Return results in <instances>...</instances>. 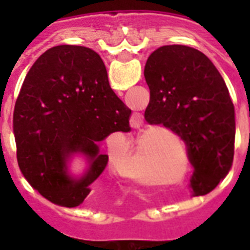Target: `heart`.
I'll list each match as a JSON object with an SVG mask.
<instances>
[{
  "mask_svg": "<svg viewBox=\"0 0 250 250\" xmlns=\"http://www.w3.org/2000/svg\"><path fill=\"white\" fill-rule=\"evenodd\" d=\"M145 158L143 155H141L139 152L136 154L135 158H134V163H132V166L130 167H127L123 170V174H125V177H128V178H132L136 182H139L142 185H152L155 184L154 182V179L148 175V174L145 171V161H143Z\"/></svg>",
  "mask_w": 250,
  "mask_h": 250,
  "instance_id": "1",
  "label": "heart"
}]
</instances>
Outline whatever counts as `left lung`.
Segmentation results:
<instances>
[{
    "instance_id": "8db88e82",
    "label": "left lung",
    "mask_w": 250,
    "mask_h": 250,
    "mask_svg": "<svg viewBox=\"0 0 250 250\" xmlns=\"http://www.w3.org/2000/svg\"><path fill=\"white\" fill-rule=\"evenodd\" d=\"M145 79L150 88L145 118L186 142L191 194L209 193L229 173L234 155V107L224 79L202 52L177 44L152 52Z\"/></svg>"
}]
</instances>
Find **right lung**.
<instances>
[{"mask_svg": "<svg viewBox=\"0 0 250 250\" xmlns=\"http://www.w3.org/2000/svg\"><path fill=\"white\" fill-rule=\"evenodd\" d=\"M130 115L109 87L96 52L80 45L53 46L32 65L14 107L21 173L53 204L82 205L108 162L99 143L112 132L130 131ZM75 156L86 161L79 176L69 167Z\"/></svg>", "mask_w": 250, "mask_h": 250, "instance_id": "right-lung-1", "label": "right lung"}]
</instances>
